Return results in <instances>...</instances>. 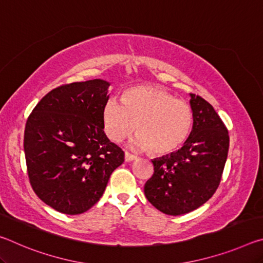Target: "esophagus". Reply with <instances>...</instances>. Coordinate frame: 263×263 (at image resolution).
Wrapping results in <instances>:
<instances>
[{"label": "esophagus", "instance_id": "1", "mask_svg": "<svg viewBox=\"0 0 263 263\" xmlns=\"http://www.w3.org/2000/svg\"><path fill=\"white\" fill-rule=\"evenodd\" d=\"M137 159V157L136 155H133V154H131V153H128V152H125V161H133V160H136Z\"/></svg>", "mask_w": 263, "mask_h": 263}]
</instances>
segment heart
<instances>
[{"mask_svg": "<svg viewBox=\"0 0 263 263\" xmlns=\"http://www.w3.org/2000/svg\"><path fill=\"white\" fill-rule=\"evenodd\" d=\"M122 103L111 100L103 108V126L110 140L122 141L137 126L132 147L164 155L179 149L188 139L193 110L164 89L133 87L123 92Z\"/></svg>", "mask_w": 263, "mask_h": 263, "instance_id": "obj_1", "label": "heart"}]
</instances>
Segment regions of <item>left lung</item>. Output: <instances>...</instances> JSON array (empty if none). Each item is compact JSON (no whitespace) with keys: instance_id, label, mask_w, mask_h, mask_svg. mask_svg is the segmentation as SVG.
I'll use <instances>...</instances> for the list:
<instances>
[{"instance_id":"left-lung-1","label":"left lung","mask_w":263,"mask_h":263,"mask_svg":"<svg viewBox=\"0 0 263 263\" xmlns=\"http://www.w3.org/2000/svg\"><path fill=\"white\" fill-rule=\"evenodd\" d=\"M193 130L183 147L152 160L145 196L159 211L180 216L203 205L220 183L230 146L229 131L213 106L190 94Z\"/></svg>"}]
</instances>
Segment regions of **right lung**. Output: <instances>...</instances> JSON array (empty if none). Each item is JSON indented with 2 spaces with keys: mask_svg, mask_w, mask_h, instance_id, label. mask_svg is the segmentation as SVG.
<instances>
[{
  "mask_svg": "<svg viewBox=\"0 0 263 263\" xmlns=\"http://www.w3.org/2000/svg\"><path fill=\"white\" fill-rule=\"evenodd\" d=\"M109 82L95 79L53 89L26 121L30 184L54 210L80 215L100 201L124 152L103 131Z\"/></svg>",
  "mask_w": 263,
  "mask_h": 263,
  "instance_id": "right-lung-1",
  "label": "right lung"
}]
</instances>
